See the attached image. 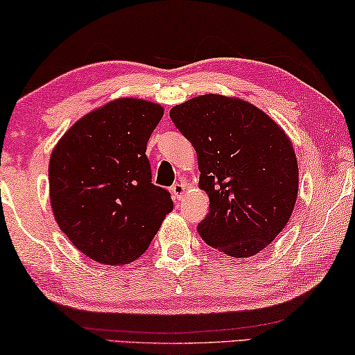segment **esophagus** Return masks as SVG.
Wrapping results in <instances>:
<instances>
[{
  "label": "esophagus",
  "instance_id": "obj_1",
  "mask_svg": "<svg viewBox=\"0 0 355 355\" xmlns=\"http://www.w3.org/2000/svg\"><path fill=\"white\" fill-rule=\"evenodd\" d=\"M184 191H185V184L184 182H176L171 187V193L174 195V198H176V200L182 198Z\"/></svg>",
  "mask_w": 355,
  "mask_h": 355
}]
</instances>
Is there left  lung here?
<instances>
[{
  "label": "left lung",
  "instance_id": "1",
  "mask_svg": "<svg viewBox=\"0 0 355 355\" xmlns=\"http://www.w3.org/2000/svg\"><path fill=\"white\" fill-rule=\"evenodd\" d=\"M170 118L195 148L209 195L201 239L234 258L259 253L286 226L297 198L291 139L252 103L220 94L190 98Z\"/></svg>",
  "mask_w": 355,
  "mask_h": 355
}]
</instances>
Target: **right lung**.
Here are the masks:
<instances>
[{"mask_svg":"<svg viewBox=\"0 0 355 355\" xmlns=\"http://www.w3.org/2000/svg\"><path fill=\"white\" fill-rule=\"evenodd\" d=\"M164 108L116 98L75 123L50 159V201L61 231L101 264L141 257L173 211L170 191L153 184L146 146Z\"/></svg>","mask_w":355,"mask_h":355,"instance_id":"right-lung-1","label":"right lung"}]
</instances>
